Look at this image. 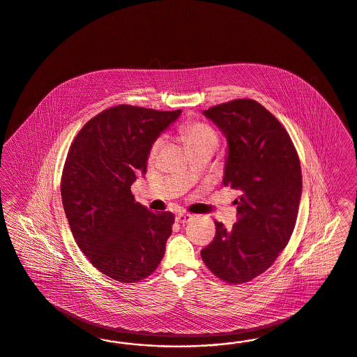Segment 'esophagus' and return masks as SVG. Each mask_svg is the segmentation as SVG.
I'll use <instances>...</instances> for the list:
<instances>
[{
	"instance_id": "obj_1",
	"label": "esophagus",
	"mask_w": 357,
	"mask_h": 357,
	"mask_svg": "<svg viewBox=\"0 0 357 357\" xmlns=\"http://www.w3.org/2000/svg\"><path fill=\"white\" fill-rule=\"evenodd\" d=\"M191 218H192V215L185 213V212H182V213H178V215H176L175 220L178 222H181V224H185V222H190V220H191Z\"/></svg>"
}]
</instances>
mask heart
<instances>
[{
	"instance_id": "1",
	"label": "heart",
	"mask_w": 357,
	"mask_h": 357,
	"mask_svg": "<svg viewBox=\"0 0 357 357\" xmlns=\"http://www.w3.org/2000/svg\"><path fill=\"white\" fill-rule=\"evenodd\" d=\"M181 135L185 141L187 149L197 148L202 145H213L218 146V132L208 123L204 121H188L181 126ZM160 138L153 141L150 145V157H154L160 146Z\"/></svg>"
}]
</instances>
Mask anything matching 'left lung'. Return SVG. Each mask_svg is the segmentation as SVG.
I'll list each match as a JSON object with an SVG mask.
<instances>
[{
  "instance_id": "1",
  "label": "left lung",
  "mask_w": 357,
  "mask_h": 357,
  "mask_svg": "<svg viewBox=\"0 0 357 357\" xmlns=\"http://www.w3.org/2000/svg\"><path fill=\"white\" fill-rule=\"evenodd\" d=\"M203 113L228 139L222 185L241 195L232 229L215 222L216 234L200 255L224 282H249L271 268L293 234L301 162L282 123L256 100L236 98Z\"/></svg>"
}]
</instances>
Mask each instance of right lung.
Segmentation results:
<instances>
[{"label": "right lung", "instance_id": "obj_1", "mask_svg": "<svg viewBox=\"0 0 357 357\" xmlns=\"http://www.w3.org/2000/svg\"><path fill=\"white\" fill-rule=\"evenodd\" d=\"M181 109L116 105L92 117L75 137L63 167V207L89 262L121 283L158 268L172 234V212H151L130 191L146 174L150 145Z\"/></svg>", "mask_w": 357, "mask_h": 357}]
</instances>
